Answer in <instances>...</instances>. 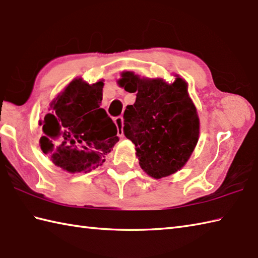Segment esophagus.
<instances>
[{
    "label": "esophagus",
    "instance_id": "1",
    "mask_svg": "<svg viewBox=\"0 0 258 258\" xmlns=\"http://www.w3.org/2000/svg\"><path fill=\"white\" fill-rule=\"evenodd\" d=\"M114 123L117 125V131H118V136L119 137H123V118L122 117H115L114 118Z\"/></svg>",
    "mask_w": 258,
    "mask_h": 258
}]
</instances>
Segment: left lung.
Segmentation results:
<instances>
[{
  "label": "left lung",
  "mask_w": 258,
  "mask_h": 258,
  "mask_svg": "<svg viewBox=\"0 0 258 258\" xmlns=\"http://www.w3.org/2000/svg\"><path fill=\"white\" fill-rule=\"evenodd\" d=\"M118 85L136 92V102L124 110L123 134L135 144L143 170L160 179L181 169L199 137V118L187 82L177 76L169 85L125 71Z\"/></svg>",
  "instance_id": "1"
}]
</instances>
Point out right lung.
Returning a JSON list of instances; mask_svg holds the SVG:
<instances>
[{"mask_svg": "<svg viewBox=\"0 0 258 258\" xmlns=\"http://www.w3.org/2000/svg\"><path fill=\"white\" fill-rule=\"evenodd\" d=\"M103 81L89 85L75 79L50 104L40 121V146L57 167L69 172H89L118 143L117 127L100 108Z\"/></svg>", "mask_w": 258, "mask_h": 258, "instance_id": "1", "label": "right lung"}]
</instances>
